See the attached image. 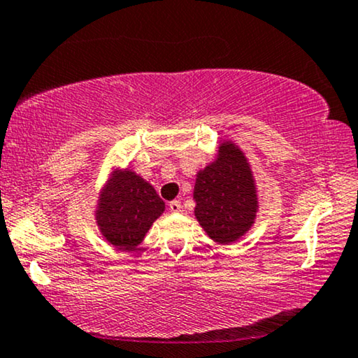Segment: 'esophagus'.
<instances>
[{
    "mask_svg": "<svg viewBox=\"0 0 358 358\" xmlns=\"http://www.w3.org/2000/svg\"><path fill=\"white\" fill-rule=\"evenodd\" d=\"M180 202L179 200H173V202L169 203V210H171V213H179L180 212Z\"/></svg>",
    "mask_w": 358,
    "mask_h": 358,
    "instance_id": "obj_1",
    "label": "esophagus"
}]
</instances>
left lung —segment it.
<instances>
[{
  "label": "left lung",
  "instance_id": "left-lung-1",
  "mask_svg": "<svg viewBox=\"0 0 358 358\" xmlns=\"http://www.w3.org/2000/svg\"><path fill=\"white\" fill-rule=\"evenodd\" d=\"M194 200L195 218L215 243H234L251 229L257 190L251 164L236 143L222 141L215 161L199 171Z\"/></svg>",
  "mask_w": 358,
  "mask_h": 358
}]
</instances>
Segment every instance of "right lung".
<instances>
[{"label":"right lung","mask_w":358,"mask_h":358,"mask_svg":"<svg viewBox=\"0 0 358 358\" xmlns=\"http://www.w3.org/2000/svg\"><path fill=\"white\" fill-rule=\"evenodd\" d=\"M164 212L155 187L131 169H115L99 194L96 223L112 246L131 251Z\"/></svg>","instance_id":"obj_1"}]
</instances>
